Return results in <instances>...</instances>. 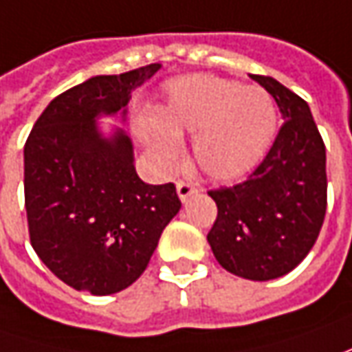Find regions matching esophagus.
I'll list each match as a JSON object with an SVG mask.
<instances>
[{"mask_svg": "<svg viewBox=\"0 0 352 352\" xmlns=\"http://www.w3.org/2000/svg\"><path fill=\"white\" fill-rule=\"evenodd\" d=\"M199 192V188L195 187L192 183H187V181H179L177 183V197L181 202H187L192 195H197Z\"/></svg>", "mask_w": 352, "mask_h": 352, "instance_id": "34e87169", "label": "esophagus"}]
</instances>
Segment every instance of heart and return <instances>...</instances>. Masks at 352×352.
<instances>
[{
    "mask_svg": "<svg viewBox=\"0 0 352 352\" xmlns=\"http://www.w3.org/2000/svg\"><path fill=\"white\" fill-rule=\"evenodd\" d=\"M276 107L259 87L216 76H183L165 83V103L132 120L136 138L153 162L169 169L181 153V136L195 134L192 155L216 183L253 173L273 146Z\"/></svg>",
    "mask_w": 352,
    "mask_h": 352,
    "instance_id": "heart-1",
    "label": "heart"
}]
</instances>
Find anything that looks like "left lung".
Returning <instances> with one entry per match:
<instances>
[{"instance_id":"1","label":"left lung","mask_w":352,"mask_h":352,"mask_svg":"<svg viewBox=\"0 0 352 352\" xmlns=\"http://www.w3.org/2000/svg\"><path fill=\"white\" fill-rule=\"evenodd\" d=\"M251 79L273 95L285 124L248 181L208 192L218 216L206 239L228 273L273 280L300 265L320 236L327 206L325 146L304 99L273 78Z\"/></svg>"}]
</instances>
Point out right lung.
<instances>
[{
	"label": "right lung",
	"instance_id": "add662e5",
	"mask_svg": "<svg viewBox=\"0 0 352 352\" xmlns=\"http://www.w3.org/2000/svg\"><path fill=\"white\" fill-rule=\"evenodd\" d=\"M162 64L93 76L50 101L25 144V208L32 249L67 286L109 296L146 271L181 202L173 183L148 185L124 128L132 91Z\"/></svg>",
	"mask_w": 352,
	"mask_h": 352
}]
</instances>
